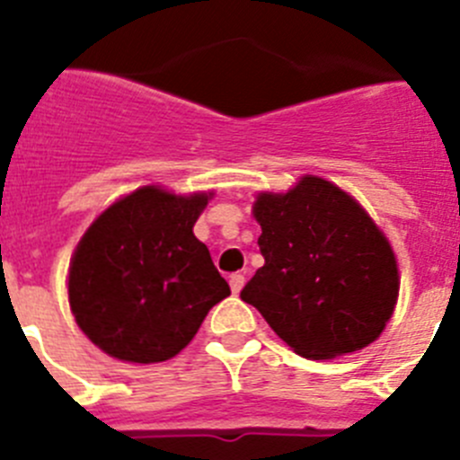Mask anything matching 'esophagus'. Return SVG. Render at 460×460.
<instances>
[{"mask_svg":"<svg viewBox=\"0 0 460 460\" xmlns=\"http://www.w3.org/2000/svg\"><path fill=\"white\" fill-rule=\"evenodd\" d=\"M243 280H246V279H243V274H239V271H237V274L230 276V288H233L234 295H237V292L243 288Z\"/></svg>","mask_w":460,"mask_h":460,"instance_id":"esophagus-1","label":"esophagus"}]
</instances>
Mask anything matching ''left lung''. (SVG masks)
I'll return each instance as SVG.
<instances>
[{"label": "left lung", "instance_id": "1", "mask_svg": "<svg viewBox=\"0 0 460 460\" xmlns=\"http://www.w3.org/2000/svg\"><path fill=\"white\" fill-rule=\"evenodd\" d=\"M253 217L265 265L242 299L296 355L332 359L382 334L398 299L396 258L352 195L306 174L288 193H260Z\"/></svg>", "mask_w": 460, "mask_h": 460}]
</instances>
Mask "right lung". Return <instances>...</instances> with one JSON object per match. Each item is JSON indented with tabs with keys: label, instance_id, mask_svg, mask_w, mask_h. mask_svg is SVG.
Returning a JSON list of instances; mask_svg holds the SVG:
<instances>
[{
	"label": "right lung",
	"instance_id": "right-lung-1",
	"mask_svg": "<svg viewBox=\"0 0 460 460\" xmlns=\"http://www.w3.org/2000/svg\"><path fill=\"white\" fill-rule=\"evenodd\" d=\"M211 193L142 186L89 226L68 267V302L93 345L121 361L180 355L230 295L193 226Z\"/></svg>",
	"mask_w": 460,
	"mask_h": 460
}]
</instances>
